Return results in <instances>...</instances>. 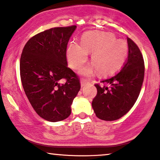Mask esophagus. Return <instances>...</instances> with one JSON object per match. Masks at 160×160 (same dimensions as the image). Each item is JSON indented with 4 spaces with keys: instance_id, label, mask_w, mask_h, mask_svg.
<instances>
[{
    "instance_id": "esophagus-1",
    "label": "esophagus",
    "mask_w": 160,
    "mask_h": 160,
    "mask_svg": "<svg viewBox=\"0 0 160 160\" xmlns=\"http://www.w3.org/2000/svg\"><path fill=\"white\" fill-rule=\"evenodd\" d=\"M80 84H81V87H84L85 86V85L88 84V82L85 79H82L80 81Z\"/></svg>"
}]
</instances>
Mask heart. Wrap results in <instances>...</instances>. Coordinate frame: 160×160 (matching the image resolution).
Wrapping results in <instances>:
<instances>
[{
    "mask_svg": "<svg viewBox=\"0 0 160 160\" xmlns=\"http://www.w3.org/2000/svg\"><path fill=\"white\" fill-rule=\"evenodd\" d=\"M128 44L125 40L116 39L108 32H89L83 35L80 45L71 42L67 51V61L71 68L79 69L92 53L91 62L81 69V75L90 77L98 70L99 75H108L120 69L128 54Z\"/></svg>",
    "mask_w": 160,
    "mask_h": 160,
    "instance_id": "b5f03b06",
    "label": "heart"
}]
</instances>
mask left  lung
<instances>
[{"instance_id": "obj_1", "label": "left lung", "mask_w": 160, "mask_h": 160, "mask_svg": "<svg viewBox=\"0 0 160 160\" xmlns=\"http://www.w3.org/2000/svg\"><path fill=\"white\" fill-rule=\"evenodd\" d=\"M128 56L118 73L95 84L97 94L92 102L96 117L113 121L124 116L136 103L144 78V62L138 47L127 38Z\"/></svg>"}]
</instances>
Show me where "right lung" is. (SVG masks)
<instances>
[{
	"mask_svg": "<svg viewBox=\"0 0 160 160\" xmlns=\"http://www.w3.org/2000/svg\"><path fill=\"white\" fill-rule=\"evenodd\" d=\"M77 27L54 28L33 36L20 58L24 91L33 109L49 122L65 120L80 89L78 76L67 67V47ZM62 79L66 82L61 85Z\"/></svg>",
	"mask_w": 160,
	"mask_h": 160,
	"instance_id": "1",
	"label": "right lung"
}]
</instances>
